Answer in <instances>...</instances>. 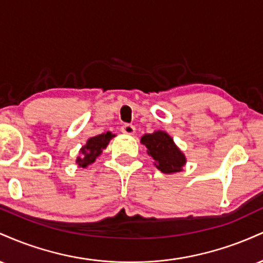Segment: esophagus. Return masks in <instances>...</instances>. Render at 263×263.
I'll return each mask as SVG.
<instances>
[{"label":"esophagus","instance_id":"1","mask_svg":"<svg viewBox=\"0 0 263 263\" xmlns=\"http://www.w3.org/2000/svg\"><path fill=\"white\" fill-rule=\"evenodd\" d=\"M121 132H122V134H125V135L131 136L136 132V128H135V126L129 125V123H125V125H123L121 127Z\"/></svg>","mask_w":263,"mask_h":263}]
</instances>
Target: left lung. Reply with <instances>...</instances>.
Here are the masks:
<instances>
[{"label":"left lung","mask_w":263,"mask_h":263,"mask_svg":"<svg viewBox=\"0 0 263 263\" xmlns=\"http://www.w3.org/2000/svg\"><path fill=\"white\" fill-rule=\"evenodd\" d=\"M142 144L147 147V153L155 159L156 167L165 174L183 171L186 159L167 132L156 131L142 136Z\"/></svg>","instance_id":"1"}]
</instances>
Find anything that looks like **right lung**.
<instances>
[{
  "label": "right lung",
  "instance_id": "right-lung-1",
  "mask_svg": "<svg viewBox=\"0 0 263 263\" xmlns=\"http://www.w3.org/2000/svg\"><path fill=\"white\" fill-rule=\"evenodd\" d=\"M112 137H115V135L111 134V132H106V134H101L95 136V137L89 138L85 146L81 147V156L77 158L78 164H79L80 167L85 168L89 164L95 162L96 157L101 155L102 149L106 148L108 142H110Z\"/></svg>",
  "mask_w": 263,
  "mask_h": 263
}]
</instances>
